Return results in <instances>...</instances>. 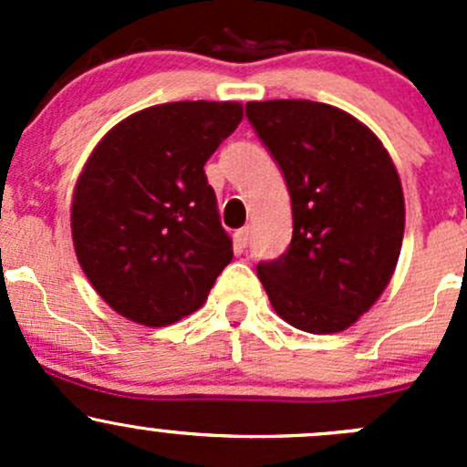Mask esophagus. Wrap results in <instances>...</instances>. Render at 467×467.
Instances as JSON below:
<instances>
[{"instance_id": "esophagus-1", "label": "esophagus", "mask_w": 467, "mask_h": 467, "mask_svg": "<svg viewBox=\"0 0 467 467\" xmlns=\"http://www.w3.org/2000/svg\"><path fill=\"white\" fill-rule=\"evenodd\" d=\"M248 239H251V228H248V225H244V228H239L237 233H234V242H237L239 248H246Z\"/></svg>"}]
</instances>
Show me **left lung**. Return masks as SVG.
I'll use <instances>...</instances> for the list:
<instances>
[{
  "label": "left lung",
  "instance_id": "1",
  "mask_svg": "<svg viewBox=\"0 0 467 467\" xmlns=\"http://www.w3.org/2000/svg\"><path fill=\"white\" fill-rule=\"evenodd\" d=\"M246 117L285 173L294 214L289 251L257 264V277L282 321L343 332L378 303L398 266V169L368 126L327 103L248 101Z\"/></svg>",
  "mask_w": 467,
  "mask_h": 467
}]
</instances>
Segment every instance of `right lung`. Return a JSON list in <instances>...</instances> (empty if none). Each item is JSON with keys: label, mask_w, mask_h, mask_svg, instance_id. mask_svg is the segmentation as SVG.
<instances>
[{"label": "right lung", "mask_w": 467, "mask_h": 467, "mask_svg": "<svg viewBox=\"0 0 467 467\" xmlns=\"http://www.w3.org/2000/svg\"><path fill=\"white\" fill-rule=\"evenodd\" d=\"M242 117L237 101L160 103L112 126L89 153L74 187V251L119 317L181 321L233 260L203 167Z\"/></svg>", "instance_id": "right-lung-1"}]
</instances>
